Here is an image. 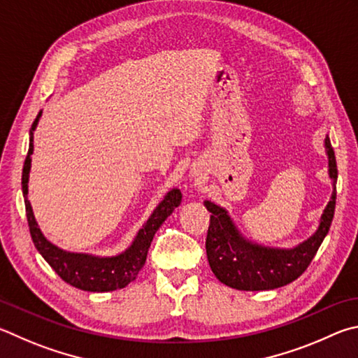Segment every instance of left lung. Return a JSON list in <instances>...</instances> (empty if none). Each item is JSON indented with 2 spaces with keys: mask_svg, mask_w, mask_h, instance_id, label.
I'll return each mask as SVG.
<instances>
[{
  "mask_svg": "<svg viewBox=\"0 0 358 358\" xmlns=\"http://www.w3.org/2000/svg\"><path fill=\"white\" fill-rule=\"evenodd\" d=\"M325 148L330 178L336 184V159L329 136L325 138ZM335 204L336 190L331 193L315 236L292 250H273L247 242L237 233L227 210L206 201L204 206L212 214L206 237V252L212 272L222 283L241 291H267L291 283L306 271L327 236L334 220Z\"/></svg>",
  "mask_w": 358,
  "mask_h": 358,
  "instance_id": "obj_1",
  "label": "left lung"
}]
</instances>
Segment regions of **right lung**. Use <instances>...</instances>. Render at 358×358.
I'll return each mask as SVG.
<instances>
[{
	"label": "right lung",
	"instance_id": "1",
	"mask_svg": "<svg viewBox=\"0 0 358 358\" xmlns=\"http://www.w3.org/2000/svg\"><path fill=\"white\" fill-rule=\"evenodd\" d=\"M41 111L34 119L33 125L29 130V149L28 155L24 159L23 173H22V190L24 196V208H27V218L28 227L31 233V239L34 242L43 259H45L53 271L66 281L78 289L91 291V292H106L116 291L121 287L127 286L131 280H135L138 272L146 262L148 250L150 242L154 239L157 229L162 227V223L173 214V210L180 204L182 195L178 189H174L168 193L165 199L159 204V208L154 210L149 220L144 223V227L136 234L134 243L129 250L115 258H96L90 255H78V253H67L62 252L53 243H50L41 229L37 228L34 220L33 209L27 199L28 195V174L31 168V154H33V130L36 129L37 121H39Z\"/></svg>",
	"mask_w": 358,
	"mask_h": 358
}]
</instances>
